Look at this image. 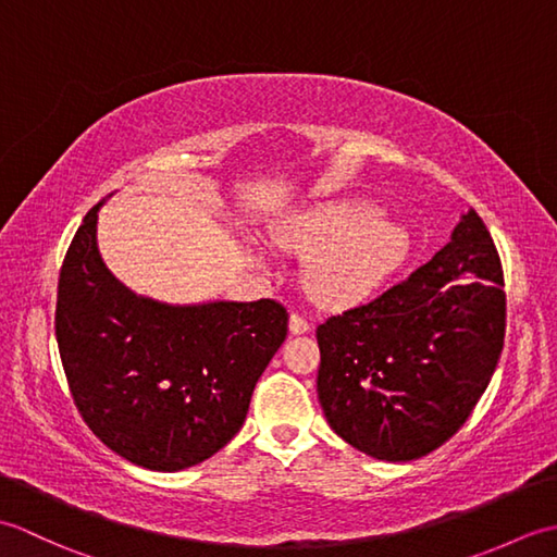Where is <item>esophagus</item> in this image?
<instances>
[{
	"label": "esophagus",
	"instance_id": "obj_1",
	"mask_svg": "<svg viewBox=\"0 0 557 557\" xmlns=\"http://www.w3.org/2000/svg\"><path fill=\"white\" fill-rule=\"evenodd\" d=\"M289 330H292V335H304V333H309L311 325H309V321H306L301 313L294 311L289 315Z\"/></svg>",
	"mask_w": 557,
	"mask_h": 557
}]
</instances>
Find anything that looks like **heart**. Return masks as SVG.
<instances>
[{
  "mask_svg": "<svg viewBox=\"0 0 557 557\" xmlns=\"http://www.w3.org/2000/svg\"><path fill=\"white\" fill-rule=\"evenodd\" d=\"M292 251L318 253L306 272L309 289L323 304H357L405 263L409 234L366 200L330 203L306 212L280 234Z\"/></svg>",
  "mask_w": 557,
  "mask_h": 557,
  "instance_id": "obj_1",
  "label": "heart"
}]
</instances>
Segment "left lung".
<instances>
[{
  "label": "left lung",
  "mask_w": 557,
  "mask_h": 557,
  "mask_svg": "<svg viewBox=\"0 0 557 557\" xmlns=\"http://www.w3.org/2000/svg\"><path fill=\"white\" fill-rule=\"evenodd\" d=\"M505 315L498 248L469 210L429 263L318 325V399L330 429L375 459L433 453L486 393Z\"/></svg>",
  "instance_id": "1"
}]
</instances>
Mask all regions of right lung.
<instances>
[{
	"instance_id": "add662e5",
	"label": "right lung",
	"mask_w": 557,
	"mask_h": 557,
	"mask_svg": "<svg viewBox=\"0 0 557 557\" xmlns=\"http://www.w3.org/2000/svg\"><path fill=\"white\" fill-rule=\"evenodd\" d=\"M100 206L59 270L54 335L71 397L88 429L132 465L194 467L239 433L289 313L275 299L168 306L136 297L98 253Z\"/></svg>"
}]
</instances>
